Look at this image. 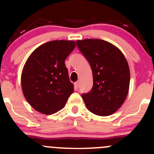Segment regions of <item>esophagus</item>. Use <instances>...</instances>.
I'll use <instances>...</instances> for the list:
<instances>
[{"instance_id":"34e87169","label":"esophagus","mask_w":154,"mask_h":154,"mask_svg":"<svg viewBox=\"0 0 154 154\" xmlns=\"http://www.w3.org/2000/svg\"><path fill=\"white\" fill-rule=\"evenodd\" d=\"M74 86H75V87H76V88H78L79 86H80V82H79V81L76 82V83H74Z\"/></svg>"}]
</instances>
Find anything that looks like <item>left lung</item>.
I'll return each instance as SVG.
<instances>
[{"instance_id": "obj_1", "label": "left lung", "mask_w": 154, "mask_h": 154, "mask_svg": "<svg viewBox=\"0 0 154 154\" xmlns=\"http://www.w3.org/2000/svg\"><path fill=\"white\" fill-rule=\"evenodd\" d=\"M77 45L92 71V88L82 94L87 109L97 116L113 114L123 104L129 91L130 74L127 60L119 48L104 40H77Z\"/></svg>"}]
</instances>
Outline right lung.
Returning a JSON list of instances; mask_svg holds the SVG:
<instances>
[{
  "label": "right lung",
  "instance_id": "1",
  "mask_svg": "<svg viewBox=\"0 0 154 154\" xmlns=\"http://www.w3.org/2000/svg\"><path fill=\"white\" fill-rule=\"evenodd\" d=\"M75 42L54 40L38 47L29 55L21 73V88L35 110L51 115L62 109L74 91L65 60Z\"/></svg>",
  "mask_w": 154,
  "mask_h": 154
}]
</instances>
